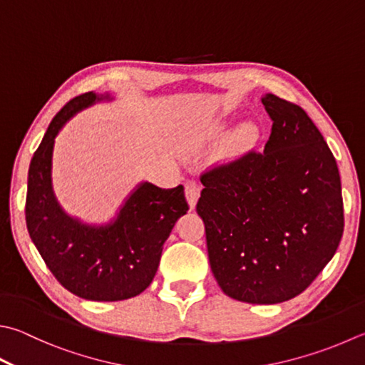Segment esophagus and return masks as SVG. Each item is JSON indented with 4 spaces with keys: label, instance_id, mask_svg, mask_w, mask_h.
Returning a JSON list of instances; mask_svg holds the SVG:
<instances>
[{
    "label": "esophagus",
    "instance_id": "34e87169",
    "mask_svg": "<svg viewBox=\"0 0 365 365\" xmlns=\"http://www.w3.org/2000/svg\"><path fill=\"white\" fill-rule=\"evenodd\" d=\"M200 190H202L200 182L197 180H189L185 182V197H187L190 210L195 208V203L198 200V197H200Z\"/></svg>",
    "mask_w": 365,
    "mask_h": 365
}]
</instances>
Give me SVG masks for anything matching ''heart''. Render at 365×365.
<instances>
[{"mask_svg":"<svg viewBox=\"0 0 365 365\" xmlns=\"http://www.w3.org/2000/svg\"><path fill=\"white\" fill-rule=\"evenodd\" d=\"M243 135L247 136V138H252V136H254V130H252V128H245Z\"/></svg>","mask_w":365,"mask_h":365,"instance_id":"b5f03b06","label":"heart"}]
</instances>
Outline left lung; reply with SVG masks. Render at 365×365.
I'll list each match as a JSON object with an SVG mask.
<instances>
[{
  "label": "left lung",
  "mask_w": 365,
  "mask_h": 365,
  "mask_svg": "<svg viewBox=\"0 0 365 365\" xmlns=\"http://www.w3.org/2000/svg\"><path fill=\"white\" fill-rule=\"evenodd\" d=\"M264 153L247 150L206 170L197 203L211 270L229 297L281 304L304 292L343 235L339 167L299 105L268 93Z\"/></svg>",
  "instance_id": "obj_1"
}]
</instances>
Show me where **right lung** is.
I'll return each mask as SVG.
<instances>
[{
	"instance_id": "add662e5",
	"label": "right lung",
	"mask_w": 365,
	"mask_h": 365,
	"mask_svg": "<svg viewBox=\"0 0 365 365\" xmlns=\"http://www.w3.org/2000/svg\"><path fill=\"white\" fill-rule=\"evenodd\" d=\"M97 98L93 92L70 100L52 119L29 170L25 219L31 242L58 283L81 299L118 302L153 283L163 243L189 211L184 187L143 182L106 227H88L66 216L52 190L53 140L65 122Z\"/></svg>"
}]
</instances>
